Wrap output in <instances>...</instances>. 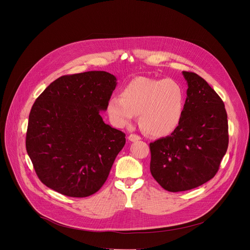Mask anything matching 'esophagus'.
<instances>
[{
  "instance_id": "esophagus-1",
  "label": "esophagus",
  "mask_w": 250,
  "mask_h": 250,
  "mask_svg": "<svg viewBox=\"0 0 250 250\" xmlns=\"http://www.w3.org/2000/svg\"><path fill=\"white\" fill-rule=\"evenodd\" d=\"M140 139H141V137L138 136V135H136V134H130V135L128 136V140L131 141V142H135V141H138V140H140Z\"/></svg>"
}]
</instances>
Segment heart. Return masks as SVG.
<instances>
[{
    "label": "heart",
    "mask_w": 250,
    "mask_h": 250,
    "mask_svg": "<svg viewBox=\"0 0 250 250\" xmlns=\"http://www.w3.org/2000/svg\"><path fill=\"white\" fill-rule=\"evenodd\" d=\"M185 94L179 83L171 79L137 77L107 103V114L117 127L129 125L135 115L148 134L161 137L173 132L180 124Z\"/></svg>",
    "instance_id": "heart-1"
}]
</instances>
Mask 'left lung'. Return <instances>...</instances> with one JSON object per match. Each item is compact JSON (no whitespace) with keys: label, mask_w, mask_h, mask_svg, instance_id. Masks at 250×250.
<instances>
[{"label":"left lung","mask_w":250,"mask_h":250,"mask_svg":"<svg viewBox=\"0 0 250 250\" xmlns=\"http://www.w3.org/2000/svg\"><path fill=\"white\" fill-rule=\"evenodd\" d=\"M182 74L188 89L180 124L170 135L150 143L152 176L169 192L191 190L213 178L229 144L222 99L196 73Z\"/></svg>","instance_id":"obj_1"}]
</instances>
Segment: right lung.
I'll list each match as a JSON object with an SVG mask.
<instances>
[{"mask_svg":"<svg viewBox=\"0 0 250 250\" xmlns=\"http://www.w3.org/2000/svg\"><path fill=\"white\" fill-rule=\"evenodd\" d=\"M116 85L114 75L88 71L58 78L36 99L26 150L46 187L84 198L103 186L125 144V134L100 116Z\"/></svg>","mask_w":250,"mask_h":250,"instance_id":"obj_1","label":"right lung"}]
</instances>
